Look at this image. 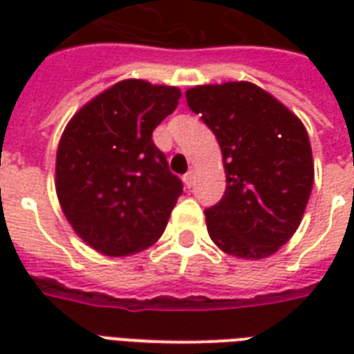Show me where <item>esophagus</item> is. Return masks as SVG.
Returning <instances> with one entry per match:
<instances>
[{
    "instance_id": "esophagus-1",
    "label": "esophagus",
    "mask_w": 354,
    "mask_h": 354,
    "mask_svg": "<svg viewBox=\"0 0 354 354\" xmlns=\"http://www.w3.org/2000/svg\"><path fill=\"white\" fill-rule=\"evenodd\" d=\"M184 182H185V185H187V187H192V185L195 184V170L192 169L189 172H187V174H185Z\"/></svg>"
}]
</instances>
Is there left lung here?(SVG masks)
<instances>
[{"label": "left lung", "instance_id": "obj_1", "mask_svg": "<svg viewBox=\"0 0 354 354\" xmlns=\"http://www.w3.org/2000/svg\"><path fill=\"white\" fill-rule=\"evenodd\" d=\"M185 100L216 134L225 169V193L205 210L208 235L235 258L271 256L296 233L313 189L304 123L248 81L199 85Z\"/></svg>", "mask_w": 354, "mask_h": 354}]
</instances>
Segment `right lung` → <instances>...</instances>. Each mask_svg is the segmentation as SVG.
<instances>
[{
	"label": "right lung",
	"instance_id": "obj_1",
	"mask_svg": "<svg viewBox=\"0 0 354 354\" xmlns=\"http://www.w3.org/2000/svg\"><path fill=\"white\" fill-rule=\"evenodd\" d=\"M180 88L124 80L72 117L57 151V195L73 231L104 256L146 250L161 237L182 180L151 134Z\"/></svg>",
	"mask_w": 354,
	"mask_h": 354
}]
</instances>
